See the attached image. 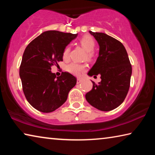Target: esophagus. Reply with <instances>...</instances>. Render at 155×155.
Wrapping results in <instances>:
<instances>
[{
  "mask_svg": "<svg viewBox=\"0 0 155 155\" xmlns=\"http://www.w3.org/2000/svg\"><path fill=\"white\" fill-rule=\"evenodd\" d=\"M81 81H82V79H81V78H77V83L78 84V83H80Z\"/></svg>",
  "mask_w": 155,
  "mask_h": 155,
  "instance_id": "esophagus-1",
  "label": "esophagus"
}]
</instances>
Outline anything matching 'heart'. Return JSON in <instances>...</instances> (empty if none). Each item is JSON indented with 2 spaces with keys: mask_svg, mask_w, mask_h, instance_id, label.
<instances>
[{
  "mask_svg": "<svg viewBox=\"0 0 155 155\" xmlns=\"http://www.w3.org/2000/svg\"><path fill=\"white\" fill-rule=\"evenodd\" d=\"M81 45L87 51V58L91 59L93 56L92 51L95 47V41L90 35L83 36L80 40ZM70 49L69 47H66L63 52V58L64 59H68L70 57ZM67 71L70 74L75 76H81L85 72V66L83 64H77V63H71L68 64L65 68Z\"/></svg>",
  "mask_w": 155,
  "mask_h": 155,
  "instance_id": "heart-1",
  "label": "heart"
}]
</instances>
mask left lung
<instances>
[{
	"mask_svg": "<svg viewBox=\"0 0 155 155\" xmlns=\"http://www.w3.org/2000/svg\"><path fill=\"white\" fill-rule=\"evenodd\" d=\"M99 44V55L88 72L90 77L101 76V81H94L92 90L85 94L91 106L103 111L119 107L127 96L130 87L132 67L123 44L104 33L90 31Z\"/></svg>",
	"mask_w": 155,
	"mask_h": 155,
	"instance_id": "obj_1",
	"label": "left lung"
}]
</instances>
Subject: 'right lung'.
<instances>
[{"instance_id":"right-lung-1","label":"right lung","mask_w":155,"mask_h":155,"mask_svg":"<svg viewBox=\"0 0 155 155\" xmlns=\"http://www.w3.org/2000/svg\"><path fill=\"white\" fill-rule=\"evenodd\" d=\"M78 34L47 31L31 41L23 53L20 77L27 101L35 109L51 113L58 109L68 98L77 83L69 72L56 77L51 66L63 61V52Z\"/></svg>"}]
</instances>
